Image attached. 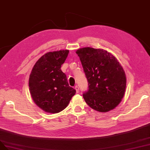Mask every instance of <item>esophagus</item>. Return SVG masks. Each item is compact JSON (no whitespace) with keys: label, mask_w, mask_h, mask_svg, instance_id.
<instances>
[{"label":"esophagus","mask_w":150,"mask_h":150,"mask_svg":"<svg viewBox=\"0 0 150 150\" xmlns=\"http://www.w3.org/2000/svg\"><path fill=\"white\" fill-rule=\"evenodd\" d=\"M75 90H76V93H78L79 92V88L78 86H75Z\"/></svg>","instance_id":"1"}]
</instances>
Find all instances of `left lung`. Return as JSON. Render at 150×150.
<instances>
[{"mask_svg": "<svg viewBox=\"0 0 150 150\" xmlns=\"http://www.w3.org/2000/svg\"><path fill=\"white\" fill-rule=\"evenodd\" d=\"M80 57L88 82V90L83 95L93 109L107 112L117 107L126 88L124 70L115 56L103 49L80 48Z\"/></svg>", "mask_w": 150, "mask_h": 150, "instance_id": "obj_1", "label": "left lung"}]
</instances>
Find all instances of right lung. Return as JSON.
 Wrapping results in <instances>:
<instances>
[{"mask_svg": "<svg viewBox=\"0 0 150 150\" xmlns=\"http://www.w3.org/2000/svg\"><path fill=\"white\" fill-rule=\"evenodd\" d=\"M69 50L49 52L33 66L29 78L31 98L44 111L55 114L68 106L76 90L69 86L66 75L61 70Z\"/></svg>", "mask_w": 150, "mask_h": 150, "instance_id": "1", "label": "right lung"}]
</instances>
